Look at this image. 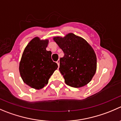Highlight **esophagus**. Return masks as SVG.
<instances>
[{
  "label": "esophagus",
  "instance_id": "34e87169",
  "mask_svg": "<svg viewBox=\"0 0 121 121\" xmlns=\"http://www.w3.org/2000/svg\"><path fill=\"white\" fill-rule=\"evenodd\" d=\"M57 64H58V67H59V65H60V60H57Z\"/></svg>",
  "mask_w": 121,
  "mask_h": 121
}]
</instances>
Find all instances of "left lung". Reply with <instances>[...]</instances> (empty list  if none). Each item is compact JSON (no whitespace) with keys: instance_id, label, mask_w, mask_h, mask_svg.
Instances as JSON below:
<instances>
[{"instance_id":"8db88e82","label":"left lung","mask_w":121,"mask_h":121,"mask_svg":"<svg viewBox=\"0 0 121 121\" xmlns=\"http://www.w3.org/2000/svg\"><path fill=\"white\" fill-rule=\"evenodd\" d=\"M53 39L64 54L60 59L59 70L65 83L73 87L86 85L96 71V56L92 47L73 33Z\"/></svg>"}]
</instances>
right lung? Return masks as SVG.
<instances>
[{
  "label": "right lung",
  "instance_id": "add662e5",
  "mask_svg": "<svg viewBox=\"0 0 121 121\" xmlns=\"http://www.w3.org/2000/svg\"><path fill=\"white\" fill-rule=\"evenodd\" d=\"M48 40L38 37L28 43L22 54L19 63V72L23 82L35 89L44 87L58 67L51 59L50 51H47Z\"/></svg>",
  "mask_w": 121,
  "mask_h": 121
}]
</instances>
